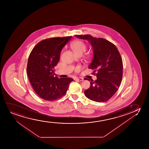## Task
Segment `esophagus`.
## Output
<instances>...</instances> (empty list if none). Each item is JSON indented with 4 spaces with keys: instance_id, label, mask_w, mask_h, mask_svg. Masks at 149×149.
Listing matches in <instances>:
<instances>
[{
    "instance_id": "34e87169",
    "label": "esophagus",
    "mask_w": 149,
    "mask_h": 149,
    "mask_svg": "<svg viewBox=\"0 0 149 149\" xmlns=\"http://www.w3.org/2000/svg\"><path fill=\"white\" fill-rule=\"evenodd\" d=\"M76 79L78 80H80V81H83L84 80V78L81 77H77L76 78Z\"/></svg>"
}]
</instances>
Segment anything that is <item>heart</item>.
Listing matches in <instances>:
<instances>
[{
  "instance_id": "heart-1",
  "label": "heart",
  "mask_w": 149,
  "mask_h": 149,
  "mask_svg": "<svg viewBox=\"0 0 149 149\" xmlns=\"http://www.w3.org/2000/svg\"><path fill=\"white\" fill-rule=\"evenodd\" d=\"M71 47L76 55L82 54L86 49V44L81 41H74L72 43Z\"/></svg>"
}]
</instances>
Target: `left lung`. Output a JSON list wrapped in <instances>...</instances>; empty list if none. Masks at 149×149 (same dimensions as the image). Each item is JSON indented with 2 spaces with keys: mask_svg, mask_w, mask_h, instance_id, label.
Listing matches in <instances>:
<instances>
[{
  "mask_svg": "<svg viewBox=\"0 0 149 149\" xmlns=\"http://www.w3.org/2000/svg\"><path fill=\"white\" fill-rule=\"evenodd\" d=\"M75 36L89 41L94 50V57L88 68L94 71L92 74L96 75L97 80H91L90 88L84 91V95L92 101L106 102L116 93L122 79L123 65L120 53L113 43L103 38L90 35ZM84 80L90 81L86 78Z\"/></svg>",
  "mask_w": 149,
  "mask_h": 149,
  "instance_id": "left-lung-1",
  "label": "left lung"
}]
</instances>
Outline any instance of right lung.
Masks as SVG:
<instances>
[{"label": "right lung", "instance_id": "obj_1", "mask_svg": "<svg viewBox=\"0 0 149 149\" xmlns=\"http://www.w3.org/2000/svg\"><path fill=\"white\" fill-rule=\"evenodd\" d=\"M72 37L45 39L35 46L29 56L27 74L35 92L47 101L56 100L65 95L71 78L54 77V67L60 59L61 50Z\"/></svg>", "mask_w": 149, "mask_h": 149}]
</instances>
